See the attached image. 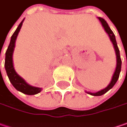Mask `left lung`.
<instances>
[{
	"mask_svg": "<svg viewBox=\"0 0 127 127\" xmlns=\"http://www.w3.org/2000/svg\"><path fill=\"white\" fill-rule=\"evenodd\" d=\"M98 18L100 20L102 26L104 28V31H106V32L108 34V35L111 41H112V44H113L114 50H115V53H116V56H117V66H116V69H115V71H114L113 76H112V79L111 80L110 83L109 84V85L106 88L103 89V90H100V91L96 92L95 93H92V92H86L87 94H90V95H91L92 96H101L102 95L105 94L110 89H112L113 87V86L116 84L117 81L118 80L119 74H120V72H121V67H122V60H121V58H120L119 50L118 46H117V41H116L115 35H114L112 31L109 27L107 23L104 20V19H103L102 18Z\"/></svg>",
	"mask_w": 127,
	"mask_h": 127,
	"instance_id": "obj_1",
	"label": "left lung"
}]
</instances>
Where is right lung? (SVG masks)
<instances>
[{"label": "right lung", "mask_w": 127, "mask_h": 127, "mask_svg": "<svg viewBox=\"0 0 127 127\" xmlns=\"http://www.w3.org/2000/svg\"><path fill=\"white\" fill-rule=\"evenodd\" d=\"M24 19L22 20L17 28V29L14 32L13 35L11 36L10 42L9 44L8 49L5 53V68L6 70V73L8 77L9 80L11 82L14 87L18 90L23 92V94L28 95H33L40 92L42 88L36 87L28 85L25 80H23L20 76L17 74L15 70L14 69L13 63V53L14 51V48L15 45V40L17 39V36L23 25V22Z\"/></svg>", "instance_id": "right-lung-1"}]
</instances>
